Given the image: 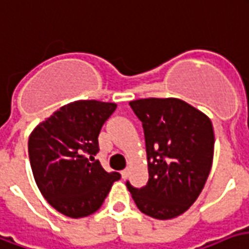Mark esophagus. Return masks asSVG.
Wrapping results in <instances>:
<instances>
[{
    "label": "esophagus",
    "instance_id": "1",
    "mask_svg": "<svg viewBox=\"0 0 249 249\" xmlns=\"http://www.w3.org/2000/svg\"><path fill=\"white\" fill-rule=\"evenodd\" d=\"M121 175H122V178H127V176H128V169H123L121 172Z\"/></svg>",
    "mask_w": 249,
    "mask_h": 249
}]
</instances>
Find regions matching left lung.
Wrapping results in <instances>:
<instances>
[{
    "label": "left lung",
    "instance_id": "8db88e82",
    "mask_svg": "<svg viewBox=\"0 0 249 249\" xmlns=\"http://www.w3.org/2000/svg\"><path fill=\"white\" fill-rule=\"evenodd\" d=\"M130 106L144 130L149 178L140 189L127 181V188L145 215L176 218L206 184L215 142L211 121L177 98H144Z\"/></svg>",
    "mask_w": 249,
    "mask_h": 249
}]
</instances>
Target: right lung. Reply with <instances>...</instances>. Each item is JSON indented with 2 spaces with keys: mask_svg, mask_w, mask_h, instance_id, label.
Here are the masks:
<instances>
[{
  "mask_svg": "<svg viewBox=\"0 0 249 249\" xmlns=\"http://www.w3.org/2000/svg\"><path fill=\"white\" fill-rule=\"evenodd\" d=\"M117 105L76 101L60 107L34 128L29 158L40 193L53 209L71 218L96 213L118 172H106L94 159L98 135Z\"/></svg>",
  "mask_w": 249,
  "mask_h": 249,
  "instance_id": "add662e5",
  "label": "right lung"
}]
</instances>
